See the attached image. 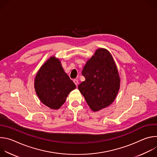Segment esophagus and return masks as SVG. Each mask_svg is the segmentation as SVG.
Wrapping results in <instances>:
<instances>
[{
    "instance_id": "34e87169",
    "label": "esophagus",
    "mask_w": 157,
    "mask_h": 157,
    "mask_svg": "<svg viewBox=\"0 0 157 157\" xmlns=\"http://www.w3.org/2000/svg\"><path fill=\"white\" fill-rule=\"evenodd\" d=\"M73 81H74L75 84H76V86H78V80L77 79H75L73 80Z\"/></svg>"
}]
</instances>
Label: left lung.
I'll list each match as a JSON object with an SVG mask.
<instances>
[{"mask_svg": "<svg viewBox=\"0 0 157 157\" xmlns=\"http://www.w3.org/2000/svg\"><path fill=\"white\" fill-rule=\"evenodd\" d=\"M85 81L78 89L93 111L104 109L113 102L120 87V78L113 56L99 48L89 59L82 71Z\"/></svg>", "mask_w": 157, "mask_h": 157, "instance_id": "8db88e82", "label": "left lung"}]
</instances>
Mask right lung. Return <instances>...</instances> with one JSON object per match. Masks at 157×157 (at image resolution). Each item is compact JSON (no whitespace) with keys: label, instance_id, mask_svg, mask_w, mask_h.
Segmentation results:
<instances>
[{"label":"right lung","instance_id":"obj_1","mask_svg":"<svg viewBox=\"0 0 157 157\" xmlns=\"http://www.w3.org/2000/svg\"><path fill=\"white\" fill-rule=\"evenodd\" d=\"M35 88L40 101L53 109H59L76 85L64 73L60 61L50 58L38 71Z\"/></svg>","mask_w":157,"mask_h":157}]
</instances>
